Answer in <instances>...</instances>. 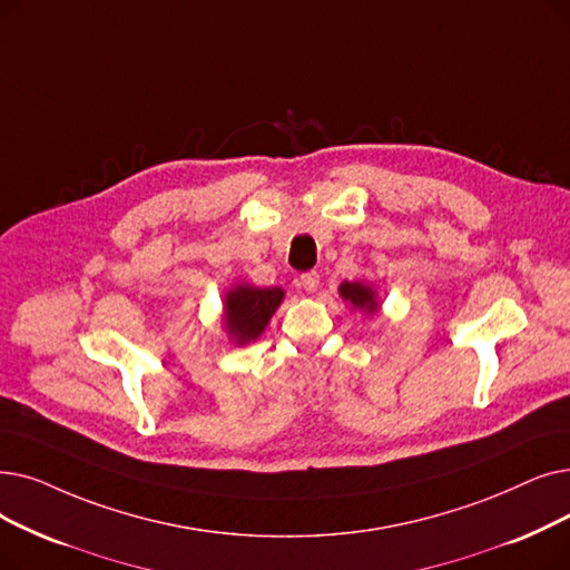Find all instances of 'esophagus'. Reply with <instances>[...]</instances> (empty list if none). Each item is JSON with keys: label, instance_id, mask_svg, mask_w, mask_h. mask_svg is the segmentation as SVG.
<instances>
[{"label": "esophagus", "instance_id": "esophagus-1", "mask_svg": "<svg viewBox=\"0 0 570 570\" xmlns=\"http://www.w3.org/2000/svg\"><path fill=\"white\" fill-rule=\"evenodd\" d=\"M318 282H321V275L316 269H309V272H305V275H301V286L309 293H314L318 288Z\"/></svg>", "mask_w": 570, "mask_h": 570}]
</instances>
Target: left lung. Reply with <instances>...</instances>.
<instances>
[{
    "label": "left lung",
    "mask_w": 570,
    "mask_h": 570,
    "mask_svg": "<svg viewBox=\"0 0 570 570\" xmlns=\"http://www.w3.org/2000/svg\"><path fill=\"white\" fill-rule=\"evenodd\" d=\"M340 295L344 301H350L354 307L358 309H365L373 314L377 309V303H375V293L370 291V286H363L358 282H342L340 286Z\"/></svg>",
    "instance_id": "8db88e82"
}]
</instances>
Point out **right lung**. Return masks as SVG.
<instances>
[{
	"label": "right lung",
	"mask_w": 570,
	"mask_h": 570,
	"mask_svg": "<svg viewBox=\"0 0 570 570\" xmlns=\"http://www.w3.org/2000/svg\"><path fill=\"white\" fill-rule=\"evenodd\" d=\"M284 298L282 288L237 286L226 298V324L237 344L256 340Z\"/></svg>",
	"instance_id": "right-lung-1"
}]
</instances>
